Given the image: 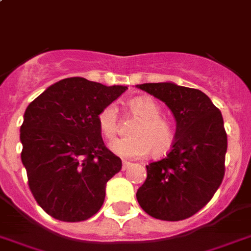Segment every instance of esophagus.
I'll list each match as a JSON object with an SVG mask.
<instances>
[{"label":"esophagus","mask_w":251,"mask_h":251,"mask_svg":"<svg viewBox=\"0 0 251 251\" xmlns=\"http://www.w3.org/2000/svg\"><path fill=\"white\" fill-rule=\"evenodd\" d=\"M130 165H131V163H130V162H127V161L122 162V171H125V170H127V168L130 167Z\"/></svg>","instance_id":"34e87169"}]
</instances>
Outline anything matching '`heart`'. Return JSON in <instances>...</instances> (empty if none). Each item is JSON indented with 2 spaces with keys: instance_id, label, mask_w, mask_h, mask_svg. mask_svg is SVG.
<instances>
[{
  "instance_id": "heart-1",
  "label": "heart",
  "mask_w": 251,
  "mask_h": 251,
  "mask_svg": "<svg viewBox=\"0 0 251 251\" xmlns=\"http://www.w3.org/2000/svg\"><path fill=\"white\" fill-rule=\"evenodd\" d=\"M129 108L139 122L134 126L131 138L115 139L108 147L112 153L126 159H136L148 155L166 153L175 140L174 127L161 117V109L149 97H136L129 102ZM98 125L104 138H115L119 130V109L116 104H108L98 115Z\"/></svg>"
}]
</instances>
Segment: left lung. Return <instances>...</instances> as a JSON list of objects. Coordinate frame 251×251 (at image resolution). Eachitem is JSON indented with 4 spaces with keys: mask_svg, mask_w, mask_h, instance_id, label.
<instances>
[{
    "mask_svg": "<svg viewBox=\"0 0 251 251\" xmlns=\"http://www.w3.org/2000/svg\"><path fill=\"white\" fill-rule=\"evenodd\" d=\"M136 88L165 103L176 121L172 149L147 166L138 203L157 220H186L212 199L225 176L227 135L222 113L201 90L171 81Z\"/></svg>",
    "mask_w": 251,
    "mask_h": 251,
    "instance_id": "1",
    "label": "left lung"
}]
</instances>
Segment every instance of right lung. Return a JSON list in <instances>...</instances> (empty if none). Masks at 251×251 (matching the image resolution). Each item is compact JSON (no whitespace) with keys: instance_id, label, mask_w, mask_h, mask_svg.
Returning a JSON list of instances; mask_svg holds the SVG:
<instances>
[{"instance_id":"right-lung-1","label":"right lung","mask_w":251,"mask_h":251,"mask_svg":"<svg viewBox=\"0 0 251 251\" xmlns=\"http://www.w3.org/2000/svg\"><path fill=\"white\" fill-rule=\"evenodd\" d=\"M126 89L67 77L25 109L22 162L33 197L50 217L80 222L102 207L107 181L122 163L103 143L98 115Z\"/></svg>"}]
</instances>
